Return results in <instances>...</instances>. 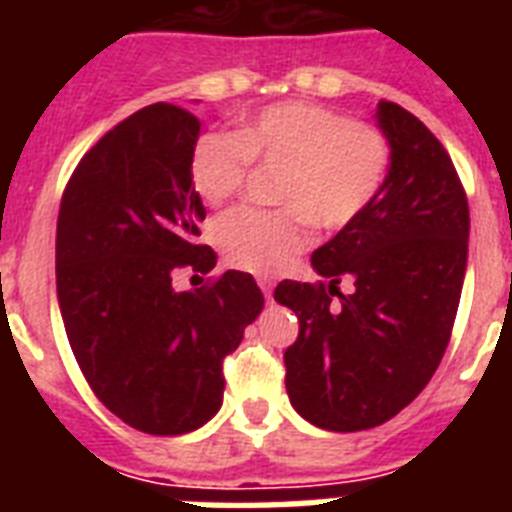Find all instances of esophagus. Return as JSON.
Instances as JSON below:
<instances>
[{
	"label": "esophagus",
	"mask_w": 512,
	"mask_h": 512,
	"mask_svg": "<svg viewBox=\"0 0 512 512\" xmlns=\"http://www.w3.org/2000/svg\"><path fill=\"white\" fill-rule=\"evenodd\" d=\"M257 284H260V289H263V295L268 297V300H271V295H273V281H271V279H260V281H257Z\"/></svg>",
	"instance_id": "34e87169"
}]
</instances>
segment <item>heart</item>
<instances>
[{"instance_id":"1","label":"heart","mask_w":512,"mask_h":512,"mask_svg":"<svg viewBox=\"0 0 512 512\" xmlns=\"http://www.w3.org/2000/svg\"><path fill=\"white\" fill-rule=\"evenodd\" d=\"M281 167L276 204L287 209H236L215 225V244L239 271L273 276L308 241V220L340 231L380 196L390 167L388 138L316 103L263 108L236 135L207 132L191 151V185L220 207L241 191L249 164Z\"/></svg>"}]
</instances>
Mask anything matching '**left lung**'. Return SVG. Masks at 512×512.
Segmentation results:
<instances>
[{
    "label": "left lung",
    "mask_w": 512,
    "mask_h": 512,
    "mask_svg": "<svg viewBox=\"0 0 512 512\" xmlns=\"http://www.w3.org/2000/svg\"><path fill=\"white\" fill-rule=\"evenodd\" d=\"M374 119L390 146L380 196L313 252L327 284L281 281L273 292L300 321L284 353L289 401L335 433L382 425L420 396L449 345L468 268V199L444 146L398 103L380 100ZM340 278L354 281L350 296Z\"/></svg>",
    "instance_id": "left-lung-1"
}]
</instances>
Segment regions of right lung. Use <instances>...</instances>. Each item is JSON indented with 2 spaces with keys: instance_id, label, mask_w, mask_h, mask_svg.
I'll list each match as a JSON object with an SVG mask.
<instances>
[{
  "instance_id": "right-lung-1",
  "label": "right lung",
  "mask_w": 512,
  "mask_h": 512,
  "mask_svg": "<svg viewBox=\"0 0 512 512\" xmlns=\"http://www.w3.org/2000/svg\"><path fill=\"white\" fill-rule=\"evenodd\" d=\"M201 124L154 103L84 154L60 201L55 284L68 345L95 396L130 428L180 436L223 406V358L263 311L249 273L177 292L172 273H207V217L191 185Z\"/></svg>"
}]
</instances>
